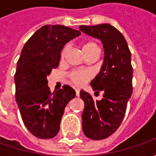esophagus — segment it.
Listing matches in <instances>:
<instances>
[{
    "instance_id": "34e87169",
    "label": "esophagus",
    "mask_w": 156,
    "mask_h": 156,
    "mask_svg": "<svg viewBox=\"0 0 156 156\" xmlns=\"http://www.w3.org/2000/svg\"><path fill=\"white\" fill-rule=\"evenodd\" d=\"M75 93H76V96H79L80 95V89L79 88H76L75 89Z\"/></svg>"
}]
</instances>
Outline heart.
Segmentation results:
<instances>
[{
    "label": "heart",
    "instance_id": "heart-1",
    "mask_svg": "<svg viewBox=\"0 0 156 156\" xmlns=\"http://www.w3.org/2000/svg\"><path fill=\"white\" fill-rule=\"evenodd\" d=\"M81 48H82V51L85 55H89L92 52H99L98 46L96 45L95 42L91 41L84 42L81 46ZM68 52H69V47L65 46L61 53V59L62 61L65 59ZM91 77H92V75L88 70H74L69 74V79H70L71 82L73 84H75V86L84 85L87 81H89L91 79Z\"/></svg>",
    "mask_w": 156,
    "mask_h": 156
}]
</instances>
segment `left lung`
Here are the masks:
<instances>
[{
	"mask_svg": "<svg viewBox=\"0 0 156 156\" xmlns=\"http://www.w3.org/2000/svg\"><path fill=\"white\" fill-rule=\"evenodd\" d=\"M80 30L101 40L104 48L101 71L90 82L94 91L103 93V98L94 101L84 90L80 92L85 104L82 113L83 133L89 139L102 140L120 127L132 94L131 53L122 34L110 24L81 25Z\"/></svg>",
	"mask_w": 156,
	"mask_h": 156,
	"instance_id": "8db88e82",
	"label": "left lung"
}]
</instances>
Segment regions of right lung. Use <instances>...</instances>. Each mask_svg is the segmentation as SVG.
<instances>
[{
    "label": "right lung",
    "instance_id": "right-lung-1",
    "mask_svg": "<svg viewBox=\"0 0 156 156\" xmlns=\"http://www.w3.org/2000/svg\"><path fill=\"white\" fill-rule=\"evenodd\" d=\"M81 32L62 25H45L28 39L21 50L15 75V97L28 131L41 139L58 134L64 109L75 91L69 85L50 92L47 76L59 65L61 52Z\"/></svg>",
    "mask_w": 156,
    "mask_h": 156
}]
</instances>
